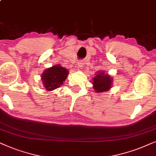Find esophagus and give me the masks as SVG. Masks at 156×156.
Here are the masks:
<instances>
[{"label": "esophagus", "instance_id": "obj_1", "mask_svg": "<svg viewBox=\"0 0 156 156\" xmlns=\"http://www.w3.org/2000/svg\"><path fill=\"white\" fill-rule=\"evenodd\" d=\"M78 68H79V69H82L83 67V63L81 61H80L79 63H78Z\"/></svg>", "mask_w": 156, "mask_h": 156}]
</instances>
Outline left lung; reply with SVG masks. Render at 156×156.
I'll use <instances>...</instances> for the list:
<instances>
[{
	"instance_id": "8db88e82",
	"label": "left lung",
	"mask_w": 156,
	"mask_h": 156,
	"mask_svg": "<svg viewBox=\"0 0 156 156\" xmlns=\"http://www.w3.org/2000/svg\"><path fill=\"white\" fill-rule=\"evenodd\" d=\"M112 82L113 78L111 76L105 73L103 70L99 71L93 78V88L95 92L99 93L108 91L112 87Z\"/></svg>"
}]
</instances>
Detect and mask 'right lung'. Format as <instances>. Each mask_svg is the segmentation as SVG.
Instances as JSON below:
<instances>
[{
    "label": "right lung",
    "mask_w": 156,
    "mask_h": 156,
    "mask_svg": "<svg viewBox=\"0 0 156 156\" xmlns=\"http://www.w3.org/2000/svg\"><path fill=\"white\" fill-rule=\"evenodd\" d=\"M68 74V70L62 67L60 64L48 68L41 75L43 87L48 91H51L59 88L67 78Z\"/></svg>",
    "instance_id": "obj_1"
}]
</instances>
